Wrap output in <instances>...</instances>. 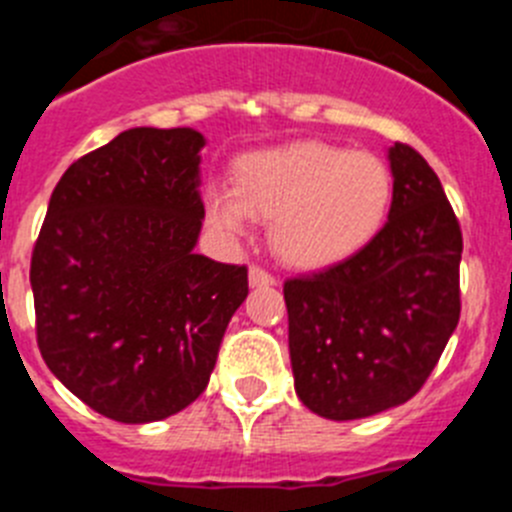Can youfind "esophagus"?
<instances>
[{"label":"esophagus","instance_id":"1","mask_svg":"<svg viewBox=\"0 0 512 512\" xmlns=\"http://www.w3.org/2000/svg\"><path fill=\"white\" fill-rule=\"evenodd\" d=\"M248 284H251V287H274L277 279L271 277L269 271L259 269V266H251V269H248Z\"/></svg>","mask_w":512,"mask_h":512}]
</instances>
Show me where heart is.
<instances>
[{
    "instance_id": "1",
    "label": "heart",
    "mask_w": 512,
    "mask_h": 512,
    "mask_svg": "<svg viewBox=\"0 0 512 512\" xmlns=\"http://www.w3.org/2000/svg\"><path fill=\"white\" fill-rule=\"evenodd\" d=\"M390 166L366 151L300 140L241 156L233 187L205 189L207 225L241 241L253 217L271 220L269 241L284 264L315 271L364 251L392 207Z\"/></svg>"
}]
</instances>
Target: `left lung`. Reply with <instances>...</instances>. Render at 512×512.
I'll return each instance as SVG.
<instances>
[{"instance_id": "obj_1", "label": "left lung", "mask_w": 512, "mask_h": 512, "mask_svg": "<svg viewBox=\"0 0 512 512\" xmlns=\"http://www.w3.org/2000/svg\"><path fill=\"white\" fill-rule=\"evenodd\" d=\"M387 161L395 192L377 238L320 274L284 282L295 392L328 420L408 402L459 323L454 210L418 151L395 143Z\"/></svg>"}]
</instances>
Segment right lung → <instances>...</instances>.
Segmentation results:
<instances>
[{
    "label": "right lung",
    "instance_id": "obj_1",
    "mask_svg": "<svg viewBox=\"0 0 512 512\" xmlns=\"http://www.w3.org/2000/svg\"><path fill=\"white\" fill-rule=\"evenodd\" d=\"M205 135L130 128L56 184L30 264L43 361L117 423H153L205 392L246 266L194 251Z\"/></svg>",
    "mask_w": 512,
    "mask_h": 512
}]
</instances>
